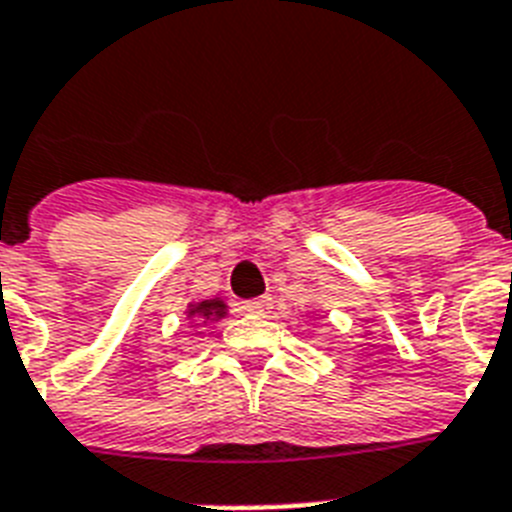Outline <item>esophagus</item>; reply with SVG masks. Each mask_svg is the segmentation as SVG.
<instances>
[{
  "instance_id": "esophagus-1",
  "label": "esophagus",
  "mask_w": 512,
  "mask_h": 512,
  "mask_svg": "<svg viewBox=\"0 0 512 512\" xmlns=\"http://www.w3.org/2000/svg\"><path fill=\"white\" fill-rule=\"evenodd\" d=\"M248 314H256V316H266L269 314V308H272V301L269 298H253V301L243 303Z\"/></svg>"
}]
</instances>
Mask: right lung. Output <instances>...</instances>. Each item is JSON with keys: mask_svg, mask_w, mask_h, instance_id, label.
Returning a JSON list of instances; mask_svg holds the SVG:
<instances>
[{"mask_svg": "<svg viewBox=\"0 0 512 512\" xmlns=\"http://www.w3.org/2000/svg\"><path fill=\"white\" fill-rule=\"evenodd\" d=\"M190 322H196V327L209 322H219L227 316V303L222 298H209V301L188 303V311H185Z\"/></svg>", "mask_w": 512, "mask_h": 512, "instance_id": "add662e5", "label": "right lung"}]
</instances>
